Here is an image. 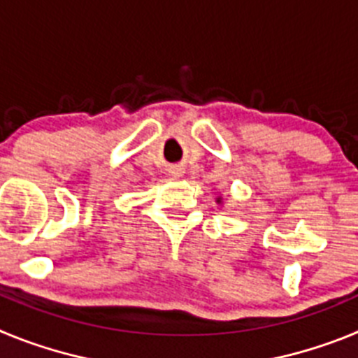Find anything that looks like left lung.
<instances>
[{"label":"left lung","mask_w":358,"mask_h":358,"mask_svg":"<svg viewBox=\"0 0 358 358\" xmlns=\"http://www.w3.org/2000/svg\"><path fill=\"white\" fill-rule=\"evenodd\" d=\"M218 202H220V201H218Z\"/></svg>","instance_id":"left-lung-1"}]
</instances>
